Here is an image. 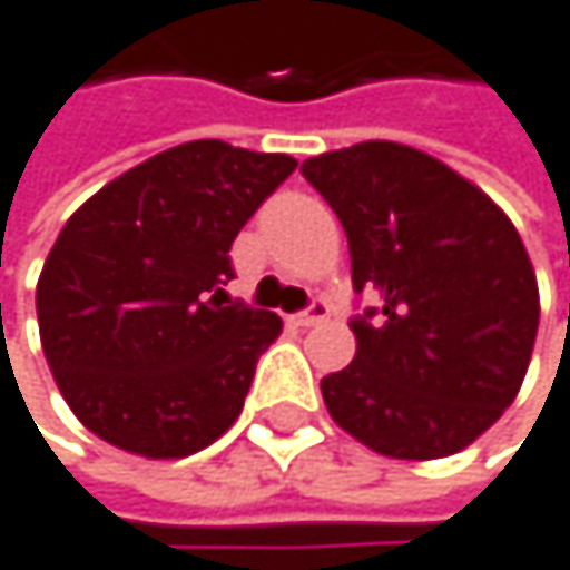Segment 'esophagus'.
Returning <instances> with one entry per match:
<instances>
[{
    "mask_svg": "<svg viewBox=\"0 0 570 570\" xmlns=\"http://www.w3.org/2000/svg\"><path fill=\"white\" fill-rule=\"evenodd\" d=\"M326 320H330V302H326V298H312V305L295 316V323L305 326V330H308V326H320V323H326Z\"/></svg>",
    "mask_w": 570,
    "mask_h": 570,
    "instance_id": "esophagus-1",
    "label": "esophagus"
}]
</instances>
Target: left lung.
<instances>
[{"mask_svg":"<svg viewBox=\"0 0 570 570\" xmlns=\"http://www.w3.org/2000/svg\"><path fill=\"white\" fill-rule=\"evenodd\" d=\"M350 240L356 356L323 377L333 421L391 459L472 445L513 404L540 323L527 247L479 186L401 141L302 163Z\"/></svg>","mask_w":570,"mask_h":570,"instance_id":"left-lung-1","label":"left lung"}]
</instances>
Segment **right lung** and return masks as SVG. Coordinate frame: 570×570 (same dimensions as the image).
Masks as SVG:
<instances>
[{
	"mask_svg": "<svg viewBox=\"0 0 570 570\" xmlns=\"http://www.w3.org/2000/svg\"><path fill=\"white\" fill-rule=\"evenodd\" d=\"M295 166L200 138L77 207L40 272L37 320L83 429L135 455L183 459L237 421L282 320L230 302V244Z\"/></svg>",
	"mask_w": 570,
	"mask_h": 570,
	"instance_id": "add662e5",
	"label": "right lung"
}]
</instances>
